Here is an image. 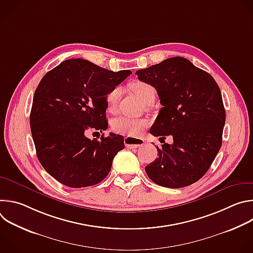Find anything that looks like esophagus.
I'll list each match as a JSON object with an SVG mask.
<instances>
[{"label": "esophagus", "instance_id": "obj_1", "mask_svg": "<svg viewBox=\"0 0 253 253\" xmlns=\"http://www.w3.org/2000/svg\"><path fill=\"white\" fill-rule=\"evenodd\" d=\"M125 146L127 148H138V147H141L144 145V143H145V141H144L143 139H140V138H130V137H126L125 140Z\"/></svg>", "mask_w": 253, "mask_h": 253}]
</instances>
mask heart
Here are the masks:
<instances>
[{
  "label": "heart",
  "mask_w": 253,
  "mask_h": 253,
  "mask_svg": "<svg viewBox=\"0 0 253 253\" xmlns=\"http://www.w3.org/2000/svg\"><path fill=\"white\" fill-rule=\"evenodd\" d=\"M130 89L133 93L143 102L146 103L150 99H155V89L152 85L142 82V81H133L129 85ZM121 95V88L114 87L111 89L106 95V103L107 108L110 112H114L117 108V104ZM148 126V120L146 119H137V118H130L126 116H120L114 118L111 121V128L112 130L120 135L135 138L138 136L144 129Z\"/></svg>",
  "instance_id": "obj_1"
}]
</instances>
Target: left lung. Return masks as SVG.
Instances as JSON below:
<instances>
[{
	"mask_svg": "<svg viewBox=\"0 0 253 253\" xmlns=\"http://www.w3.org/2000/svg\"><path fill=\"white\" fill-rule=\"evenodd\" d=\"M136 75L157 90L163 106L150 133L173 137L171 145L157 146L158 158L145 167L148 177L168 188L195 183L207 172L222 144L225 109L217 83L182 57L138 70Z\"/></svg>",
	"mask_w": 253,
	"mask_h": 253,
	"instance_id": "left-lung-1",
	"label": "left lung"
}]
</instances>
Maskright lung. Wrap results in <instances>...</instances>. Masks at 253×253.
Instances as JSON below:
<instances>
[{
    "label": "right lung",
    "instance_id": "right-lung-1",
    "mask_svg": "<svg viewBox=\"0 0 253 253\" xmlns=\"http://www.w3.org/2000/svg\"><path fill=\"white\" fill-rule=\"evenodd\" d=\"M132 72H113L84 59H70L49 71L35 91L32 137L44 169L62 184L81 188L108 175L124 138L110 133L89 139L90 129L108 128L106 95Z\"/></svg>",
    "mask_w": 253,
    "mask_h": 253
}]
</instances>
